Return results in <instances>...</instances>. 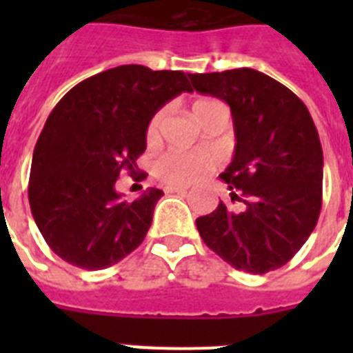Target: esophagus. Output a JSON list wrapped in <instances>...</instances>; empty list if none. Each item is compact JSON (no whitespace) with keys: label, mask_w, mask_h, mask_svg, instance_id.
Listing matches in <instances>:
<instances>
[{"label":"esophagus","mask_w":353,"mask_h":353,"mask_svg":"<svg viewBox=\"0 0 353 353\" xmlns=\"http://www.w3.org/2000/svg\"><path fill=\"white\" fill-rule=\"evenodd\" d=\"M165 192L166 194H185L187 192V187H177V185H168V187H165Z\"/></svg>","instance_id":"obj_1"}]
</instances>
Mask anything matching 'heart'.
I'll list each match as a JSON object with an SVG mask.
<instances>
[{
  "label": "heart",
  "mask_w": 353,
  "mask_h": 353,
  "mask_svg": "<svg viewBox=\"0 0 353 353\" xmlns=\"http://www.w3.org/2000/svg\"><path fill=\"white\" fill-rule=\"evenodd\" d=\"M210 99H201L194 102V115L203 106L210 104ZM165 117V112L161 110L152 117L146 128V139L154 143L159 137L161 121ZM216 166V157L207 152H185V150H168L163 155H159L154 163V174L166 185H190L198 181L203 176H207Z\"/></svg>",
  "instance_id": "b5f03b06"
}]
</instances>
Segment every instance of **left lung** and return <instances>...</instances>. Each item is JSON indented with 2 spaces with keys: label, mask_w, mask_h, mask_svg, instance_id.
<instances>
[{
  "label": "left lung",
  "mask_w": 353,
  "mask_h": 353,
  "mask_svg": "<svg viewBox=\"0 0 353 353\" xmlns=\"http://www.w3.org/2000/svg\"><path fill=\"white\" fill-rule=\"evenodd\" d=\"M194 90L229 104L236 146L221 174L231 209L196 220L209 249L238 271L282 268L317 225L323 205V146L304 102L268 74L241 68L188 74Z\"/></svg>",
  "instance_id": "left-lung-1"
}]
</instances>
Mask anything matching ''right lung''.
I'll return each mask as SVG.
<instances>
[{
    "mask_svg": "<svg viewBox=\"0 0 353 353\" xmlns=\"http://www.w3.org/2000/svg\"><path fill=\"white\" fill-rule=\"evenodd\" d=\"M192 91L181 71L119 65L82 80L47 117L32 154L30 212L52 252L77 268L106 269L135 251L152 225L159 188L135 201L115 183L133 179L157 110Z\"/></svg>",
    "mask_w": 353,
    "mask_h": 353,
    "instance_id": "obj_1",
    "label": "right lung"
}]
</instances>
